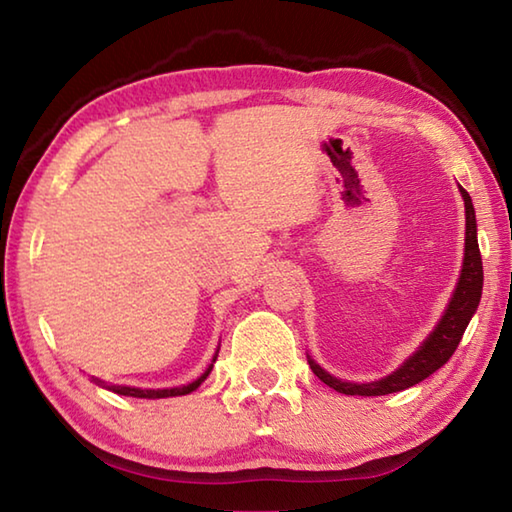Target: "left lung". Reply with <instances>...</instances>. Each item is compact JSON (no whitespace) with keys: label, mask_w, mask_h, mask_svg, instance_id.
Masks as SVG:
<instances>
[{"label":"left lung","mask_w":512,"mask_h":512,"mask_svg":"<svg viewBox=\"0 0 512 512\" xmlns=\"http://www.w3.org/2000/svg\"><path fill=\"white\" fill-rule=\"evenodd\" d=\"M463 201H465V259H463V271L458 277V287L454 291V298L449 302L445 316L440 318L438 327L433 329L427 341L420 345V350L404 361L402 368H397L393 375H388L379 381H370V384H352V381H341L329 375L323 368L309 359V368L314 370V375L334 388L336 393L343 395H388L404 391L420 384L422 379L433 375L438 368H443L449 361V357L456 352L458 343L463 339V332L470 318L474 316L476 307L481 300L483 289V264H481V250L479 241H476V219H474V205L470 194L461 187Z\"/></svg>","instance_id":"obj_1"}]
</instances>
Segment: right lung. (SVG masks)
<instances>
[{"instance_id": "add662e5", "label": "right lung", "mask_w": 512, "mask_h": 512, "mask_svg": "<svg viewBox=\"0 0 512 512\" xmlns=\"http://www.w3.org/2000/svg\"><path fill=\"white\" fill-rule=\"evenodd\" d=\"M214 361H216V357H214ZM210 370H212V366L207 368L201 377H198L196 381H192V384H187V386H180V388H164V391H142V388H133V386H115V384H106V381H101V379H97V377H92V381L97 386H101V388H108V391H112V393H119V395H128V397H146V400H160V397H176V395H187V393H192V391H196L198 386L203 384L205 381V377L210 375Z\"/></svg>"}]
</instances>
